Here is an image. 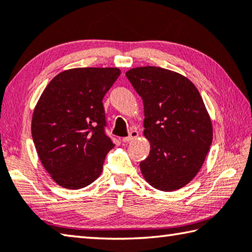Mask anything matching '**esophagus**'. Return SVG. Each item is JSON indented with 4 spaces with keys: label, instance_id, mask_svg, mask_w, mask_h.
Segmentation results:
<instances>
[{
    "label": "esophagus",
    "instance_id": "1",
    "mask_svg": "<svg viewBox=\"0 0 252 252\" xmlns=\"http://www.w3.org/2000/svg\"><path fill=\"white\" fill-rule=\"evenodd\" d=\"M139 137V132L137 130H131L130 131V133H129V135H127V137H126V138H123V142H129V141H132V140H134V139H137Z\"/></svg>",
    "mask_w": 252,
    "mask_h": 252
}]
</instances>
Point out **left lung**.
Here are the masks:
<instances>
[{"label":"left lung","mask_w":252,"mask_h":252,"mask_svg":"<svg viewBox=\"0 0 252 252\" xmlns=\"http://www.w3.org/2000/svg\"><path fill=\"white\" fill-rule=\"evenodd\" d=\"M126 75L145 109L150 153L140 162L142 176L159 190L182 189L201 169L213 139L201 94L185 76L161 67H137Z\"/></svg>","instance_id":"8db88e82"}]
</instances>
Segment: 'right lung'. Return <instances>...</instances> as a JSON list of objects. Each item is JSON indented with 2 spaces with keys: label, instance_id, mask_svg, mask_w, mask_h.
<instances>
[{
  "label": "right lung",
  "instance_id": "1",
  "mask_svg": "<svg viewBox=\"0 0 252 252\" xmlns=\"http://www.w3.org/2000/svg\"><path fill=\"white\" fill-rule=\"evenodd\" d=\"M121 74L115 67L62 71L34 107L31 133L40 161L59 186L79 189L98 178L114 143L102 99Z\"/></svg>",
  "mask_w": 252,
  "mask_h": 252
}]
</instances>
